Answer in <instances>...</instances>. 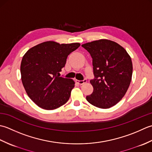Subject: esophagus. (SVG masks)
Wrapping results in <instances>:
<instances>
[{"mask_svg":"<svg viewBox=\"0 0 152 152\" xmlns=\"http://www.w3.org/2000/svg\"><path fill=\"white\" fill-rule=\"evenodd\" d=\"M77 83H78L79 85H81L85 84V83H86V79H84L83 80H77Z\"/></svg>","mask_w":152,"mask_h":152,"instance_id":"34e87169","label":"esophagus"}]
</instances>
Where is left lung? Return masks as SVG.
<instances>
[{"mask_svg": "<svg viewBox=\"0 0 152 152\" xmlns=\"http://www.w3.org/2000/svg\"><path fill=\"white\" fill-rule=\"evenodd\" d=\"M92 58L94 79L92 93L86 97L93 106L107 109L116 105L126 94L132 75L131 56L121 46L107 39L82 45Z\"/></svg>", "mask_w": 152, "mask_h": 152, "instance_id": "8db88e82", "label": "left lung"}]
</instances>
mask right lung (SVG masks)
Returning <instances> with one entry per match:
<instances>
[{
	"mask_svg": "<svg viewBox=\"0 0 152 152\" xmlns=\"http://www.w3.org/2000/svg\"><path fill=\"white\" fill-rule=\"evenodd\" d=\"M80 45L78 42L60 45L46 41L24 54L20 66L21 81L28 96L39 107L55 110L69 100L75 82L59 75L68 55Z\"/></svg>",
	"mask_w": 152,
	"mask_h": 152,
	"instance_id": "obj_1",
	"label": "right lung"
}]
</instances>
